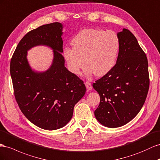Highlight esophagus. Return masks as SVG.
I'll use <instances>...</instances> for the list:
<instances>
[{"label": "esophagus", "instance_id": "34e87169", "mask_svg": "<svg viewBox=\"0 0 160 160\" xmlns=\"http://www.w3.org/2000/svg\"><path fill=\"white\" fill-rule=\"evenodd\" d=\"M85 87H86V88H87L88 91H90L91 89H92V84L89 83V82L86 81L85 83Z\"/></svg>", "mask_w": 160, "mask_h": 160}]
</instances>
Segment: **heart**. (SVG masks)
Segmentation results:
<instances>
[{
	"mask_svg": "<svg viewBox=\"0 0 160 160\" xmlns=\"http://www.w3.org/2000/svg\"><path fill=\"white\" fill-rule=\"evenodd\" d=\"M72 48H67L63 56L68 68L75 75H79L85 64L88 77L96 73L103 77L113 70L118 62L120 40L114 31L101 29H84L72 39Z\"/></svg>",
	"mask_w": 160,
	"mask_h": 160,
	"instance_id": "obj_1",
	"label": "heart"
}]
</instances>
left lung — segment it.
<instances>
[{
    "instance_id": "8db88e82",
    "label": "left lung",
    "mask_w": 160,
    "mask_h": 160,
    "mask_svg": "<svg viewBox=\"0 0 160 160\" xmlns=\"http://www.w3.org/2000/svg\"><path fill=\"white\" fill-rule=\"evenodd\" d=\"M117 35L120 50L116 65L93 84L100 96L95 116L109 128L123 126L135 117L149 87L148 58L137 38L127 29Z\"/></svg>"
}]
</instances>
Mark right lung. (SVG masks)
I'll return each instance as SVG.
<instances>
[{
	"mask_svg": "<svg viewBox=\"0 0 160 160\" xmlns=\"http://www.w3.org/2000/svg\"><path fill=\"white\" fill-rule=\"evenodd\" d=\"M61 23L42 25L25 34L11 60L14 95L21 111L30 122L46 130H56L69 122L76 103L86 92L83 81L64 67L62 55ZM38 45L54 50L53 63L48 71L36 73L30 68L27 50Z\"/></svg>",
	"mask_w": 160,
	"mask_h": 160,
	"instance_id": "add662e5",
	"label": "right lung"
}]
</instances>
